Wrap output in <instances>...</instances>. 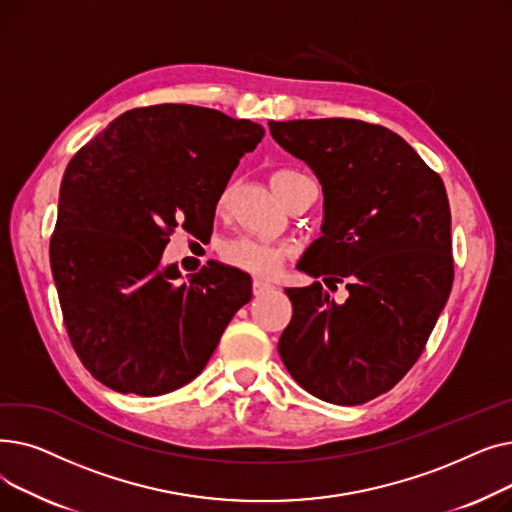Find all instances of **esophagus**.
<instances>
[{
    "label": "esophagus",
    "instance_id": "1",
    "mask_svg": "<svg viewBox=\"0 0 512 512\" xmlns=\"http://www.w3.org/2000/svg\"><path fill=\"white\" fill-rule=\"evenodd\" d=\"M267 290H272L270 282H261V280L253 282V294H255V297H261V294H265Z\"/></svg>",
    "mask_w": 512,
    "mask_h": 512
}]
</instances>
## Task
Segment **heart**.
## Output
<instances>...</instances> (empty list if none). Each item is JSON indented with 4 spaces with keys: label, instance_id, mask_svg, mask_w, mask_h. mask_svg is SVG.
<instances>
[{
    "label": "heart",
    "instance_id": "heart-1",
    "mask_svg": "<svg viewBox=\"0 0 512 512\" xmlns=\"http://www.w3.org/2000/svg\"><path fill=\"white\" fill-rule=\"evenodd\" d=\"M294 174H299V172L280 170L274 174L272 184L282 178L294 176ZM228 201H230V188H224L220 199H218V209L220 211L226 209ZM222 259L230 267H236V270L247 272L255 278H272L278 274V270L286 259V249L280 245H274V242L255 238V236H238V238L226 242L222 249Z\"/></svg>",
    "mask_w": 512,
    "mask_h": 512
}]
</instances>
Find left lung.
Segmentation results:
<instances>
[{
	"mask_svg": "<svg viewBox=\"0 0 512 512\" xmlns=\"http://www.w3.org/2000/svg\"><path fill=\"white\" fill-rule=\"evenodd\" d=\"M324 191V226L299 270L344 282L338 305L313 282L286 288L292 319L278 351L309 394L363 405L394 388L421 357L454 280L442 178L396 132L361 120L270 122Z\"/></svg>",
	"mask_w": 512,
	"mask_h": 512,
	"instance_id": "obj_1",
	"label": "left lung"
}]
</instances>
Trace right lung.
<instances>
[{
  "mask_svg": "<svg viewBox=\"0 0 512 512\" xmlns=\"http://www.w3.org/2000/svg\"><path fill=\"white\" fill-rule=\"evenodd\" d=\"M263 126L199 105L124 112L64 172L49 263L78 359L103 386L159 396L203 371L249 274L209 261L188 282L159 267L170 234L207 232Z\"/></svg>",
  "mask_w": 512,
  "mask_h": 512,
  "instance_id": "right-lung-1",
  "label": "right lung"
}]
</instances>
